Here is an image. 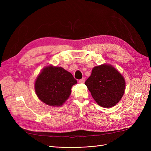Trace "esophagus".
Instances as JSON below:
<instances>
[{
  "instance_id": "obj_1",
  "label": "esophagus",
  "mask_w": 151,
  "mask_h": 151,
  "mask_svg": "<svg viewBox=\"0 0 151 151\" xmlns=\"http://www.w3.org/2000/svg\"><path fill=\"white\" fill-rule=\"evenodd\" d=\"M85 82V79L84 78H82L81 79H80L79 81V83H84Z\"/></svg>"
}]
</instances>
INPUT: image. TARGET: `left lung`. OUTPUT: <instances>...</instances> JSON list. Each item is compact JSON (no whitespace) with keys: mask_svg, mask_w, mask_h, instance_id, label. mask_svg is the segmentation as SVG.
<instances>
[{"mask_svg":"<svg viewBox=\"0 0 151 151\" xmlns=\"http://www.w3.org/2000/svg\"><path fill=\"white\" fill-rule=\"evenodd\" d=\"M85 84L96 102L104 108L116 105L125 89V81L122 75L112 65L104 63L93 68Z\"/></svg>","mask_w":151,"mask_h":151,"instance_id":"obj_1","label":"left lung"}]
</instances>
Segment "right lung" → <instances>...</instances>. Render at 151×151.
Here are the masks:
<instances>
[{"instance_id":"1","label":"right lung","mask_w":151,"mask_h":151,"mask_svg":"<svg viewBox=\"0 0 151 151\" xmlns=\"http://www.w3.org/2000/svg\"><path fill=\"white\" fill-rule=\"evenodd\" d=\"M71 73L59 67H45L35 83L38 98L51 106H60L71 94V88L77 84Z\"/></svg>"}]
</instances>
